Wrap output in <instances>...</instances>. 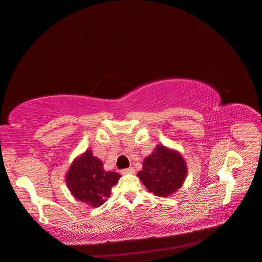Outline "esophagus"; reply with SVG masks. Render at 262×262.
<instances>
[{
    "mask_svg": "<svg viewBox=\"0 0 262 262\" xmlns=\"http://www.w3.org/2000/svg\"><path fill=\"white\" fill-rule=\"evenodd\" d=\"M122 173L123 174H133V173H135V169H134V168L124 169V170H122Z\"/></svg>",
    "mask_w": 262,
    "mask_h": 262,
    "instance_id": "34e87169",
    "label": "esophagus"
}]
</instances>
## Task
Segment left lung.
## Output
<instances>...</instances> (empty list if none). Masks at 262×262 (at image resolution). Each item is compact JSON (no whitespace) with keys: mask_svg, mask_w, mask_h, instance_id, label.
<instances>
[{"mask_svg":"<svg viewBox=\"0 0 262 262\" xmlns=\"http://www.w3.org/2000/svg\"><path fill=\"white\" fill-rule=\"evenodd\" d=\"M186 174L188 164L182 155L161 144L146 157L143 169L137 173L146 189L160 198L172 196L183 185Z\"/></svg>","mask_w":262,"mask_h":262,"instance_id":"8db88e82","label":"left lung"}]
</instances>
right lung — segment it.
Wrapping results in <instances>:
<instances>
[{
    "label": "right lung",
    "instance_id": "1",
    "mask_svg": "<svg viewBox=\"0 0 262 262\" xmlns=\"http://www.w3.org/2000/svg\"><path fill=\"white\" fill-rule=\"evenodd\" d=\"M103 166L91 149H86L74 158L66 173V184L73 198L93 208L105 203L121 178L115 171L104 170Z\"/></svg>",
    "mask_w": 262,
    "mask_h": 262
}]
</instances>
